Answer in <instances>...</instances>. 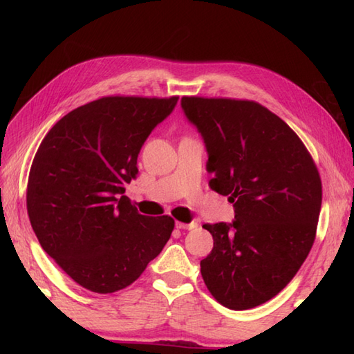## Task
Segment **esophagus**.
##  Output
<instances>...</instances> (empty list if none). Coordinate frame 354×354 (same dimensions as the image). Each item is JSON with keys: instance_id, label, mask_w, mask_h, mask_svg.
<instances>
[{"instance_id": "34e87169", "label": "esophagus", "mask_w": 354, "mask_h": 354, "mask_svg": "<svg viewBox=\"0 0 354 354\" xmlns=\"http://www.w3.org/2000/svg\"><path fill=\"white\" fill-rule=\"evenodd\" d=\"M194 227H196V222H192V223L176 222V228H179V230H193Z\"/></svg>"}]
</instances>
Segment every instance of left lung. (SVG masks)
<instances>
[{
  "mask_svg": "<svg viewBox=\"0 0 354 354\" xmlns=\"http://www.w3.org/2000/svg\"><path fill=\"white\" fill-rule=\"evenodd\" d=\"M204 138L212 190L234 204L232 223H205L213 250L201 260L209 293L246 310L274 298L309 255L321 212V178L298 135L252 100L184 95Z\"/></svg>",
  "mask_w": 354,
  "mask_h": 354,
  "instance_id": "obj_1",
  "label": "left lung"
}]
</instances>
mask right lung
<instances>
[{
	"label": "right lung",
	"mask_w": 354,
	"mask_h": 354,
	"mask_svg": "<svg viewBox=\"0 0 354 354\" xmlns=\"http://www.w3.org/2000/svg\"><path fill=\"white\" fill-rule=\"evenodd\" d=\"M178 99L102 97L59 120L37 149L27 184L30 223L42 250L82 288H127L170 239V216H142L123 193L138 175L142 145Z\"/></svg>",
	"instance_id": "obj_1"
}]
</instances>
